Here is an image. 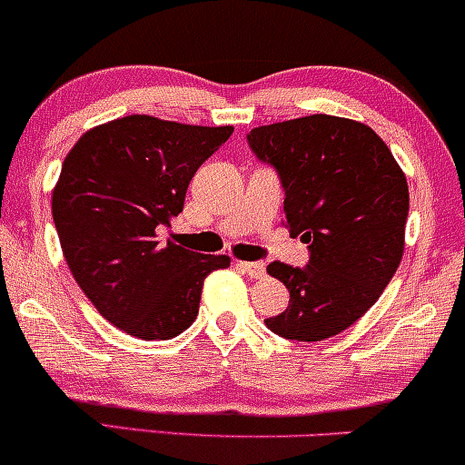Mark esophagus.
Returning <instances> with one entry per match:
<instances>
[{"mask_svg":"<svg viewBox=\"0 0 465 465\" xmlns=\"http://www.w3.org/2000/svg\"><path fill=\"white\" fill-rule=\"evenodd\" d=\"M240 266L244 269V273L249 277H253V280H262L266 275V264L264 262H240Z\"/></svg>","mask_w":465,"mask_h":465,"instance_id":"1","label":"esophagus"}]
</instances>
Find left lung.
Wrapping results in <instances>:
<instances>
[{
    "label": "left lung",
    "instance_id": "obj_1",
    "mask_svg": "<svg viewBox=\"0 0 465 465\" xmlns=\"http://www.w3.org/2000/svg\"><path fill=\"white\" fill-rule=\"evenodd\" d=\"M284 188L286 227L308 244V264L271 262L288 308L266 319L271 332L323 341L343 332L382 295L404 253L409 185L387 143L348 117L306 115L247 135Z\"/></svg>",
    "mask_w": 465,
    "mask_h": 465
}]
</instances>
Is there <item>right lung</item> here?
<instances>
[{
  "instance_id": "add662e5",
  "label": "right lung",
  "mask_w": 465,
  "mask_h": 465,
  "mask_svg": "<svg viewBox=\"0 0 465 465\" xmlns=\"http://www.w3.org/2000/svg\"><path fill=\"white\" fill-rule=\"evenodd\" d=\"M233 126L126 115L84 133L63 162L52 218L74 280L109 323L143 341L173 339L199 314L205 277L229 255L162 244L196 170Z\"/></svg>"
}]
</instances>
